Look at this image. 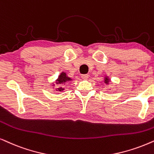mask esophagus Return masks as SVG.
Masks as SVG:
<instances>
[{"mask_svg":"<svg viewBox=\"0 0 154 154\" xmlns=\"http://www.w3.org/2000/svg\"><path fill=\"white\" fill-rule=\"evenodd\" d=\"M88 76H89V75L88 74H83V75H81V78L83 80H87L88 79Z\"/></svg>","mask_w":154,"mask_h":154,"instance_id":"obj_1","label":"esophagus"}]
</instances>
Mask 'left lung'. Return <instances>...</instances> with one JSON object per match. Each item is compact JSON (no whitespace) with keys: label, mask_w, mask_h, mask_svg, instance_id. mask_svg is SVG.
I'll list each match as a JSON object with an SVG mask.
<instances>
[{"label":"left lung","mask_w":154,"mask_h":154,"mask_svg":"<svg viewBox=\"0 0 154 154\" xmlns=\"http://www.w3.org/2000/svg\"><path fill=\"white\" fill-rule=\"evenodd\" d=\"M104 82H105V84L108 85L109 83V82H110V79H109L108 76H107L106 75V76H105V78H104Z\"/></svg>","instance_id":"left-lung-1"}]
</instances>
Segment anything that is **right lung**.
Returning a JSON list of instances; mask_svg holds the SVG:
<instances>
[{
    "label": "right lung",
    "mask_w": 154,
    "mask_h": 154,
    "mask_svg": "<svg viewBox=\"0 0 154 154\" xmlns=\"http://www.w3.org/2000/svg\"><path fill=\"white\" fill-rule=\"evenodd\" d=\"M71 81H72V79L71 78L69 77L67 75L66 73L65 72H61L60 73V75L58 77V79L55 81V83H52V86H54L55 84L57 85H65L66 83H69V82H70ZM64 88L62 87H59L58 88H56V91H59L61 92L63 91Z\"/></svg>",
    "instance_id": "right-lung-1"
}]
</instances>
